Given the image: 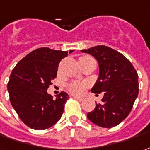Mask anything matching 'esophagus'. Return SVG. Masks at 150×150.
I'll use <instances>...</instances> for the list:
<instances>
[{
  "mask_svg": "<svg viewBox=\"0 0 150 150\" xmlns=\"http://www.w3.org/2000/svg\"><path fill=\"white\" fill-rule=\"evenodd\" d=\"M75 99H76V100H78V101H82L83 100H84V98L83 97H80V96H73Z\"/></svg>",
  "mask_w": 150,
  "mask_h": 150,
  "instance_id": "obj_1",
  "label": "esophagus"
}]
</instances>
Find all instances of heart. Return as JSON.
<instances>
[{
	"mask_svg": "<svg viewBox=\"0 0 150 150\" xmlns=\"http://www.w3.org/2000/svg\"><path fill=\"white\" fill-rule=\"evenodd\" d=\"M89 57H82L81 59H85ZM88 86L87 82H72L68 86L69 91L75 95H81L84 93L86 88Z\"/></svg>",
	"mask_w": 150,
	"mask_h": 150,
	"instance_id": "obj_1",
	"label": "heart"
}]
</instances>
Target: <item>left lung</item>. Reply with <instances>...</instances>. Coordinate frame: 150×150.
I'll use <instances>...</instances> for the list:
<instances>
[{"label": "left lung", "instance_id": "obj_1", "mask_svg": "<svg viewBox=\"0 0 150 150\" xmlns=\"http://www.w3.org/2000/svg\"><path fill=\"white\" fill-rule=\"evenodd\" d=\"M81 52L93 56L99 65L91 92H104L101 103L87 114L88 119L99 127H115L130 113L139 95L138 73L125 56L109 47L98 45Z\"/></svg>", "mask_w": 150, "mask_h": 150}]
</instances>
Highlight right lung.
Returning <instances> with one entry per match:
<instances>
[{"instance_id":"right-lung-1","label":"right lung","mask_w":150,"mask_h":150,"mask_svg":"<svg viewBox=\"0 0 150 150\" xmlns=\"http://www.w3.org/2000/svg\"><path fill=\"white\" fill-rule=\"evenodd\" d=\"M73 51L37 49L13 69L7 84L11 104L28 127L43 130L60 119L68 94L62 91L54 98L47 90L57 76L60 60Z\"/></svg>"}]
</instances>
